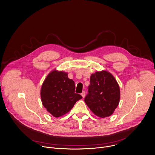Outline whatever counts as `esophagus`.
Listing matches in <instances>:
<instances>
[{"instance_id": "esophagus-1", "label": "esophagus", "mask_w": 155, "mask_h": 155, "mask_svg": "<svg viewBox=\"0 0 155 155\" xmlns=\"http://www.w3.org/2000/svg\"><path fill=\"white\" fill-rule=\"evenodd\" d=\"M81 95H82V97L83 98H84V97H85V91H83V92L81 93Z\"/></svg>"}]
</instances>
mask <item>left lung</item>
Listing matches in <instances>:
<instances>
[{
	"label": "left lung",
	"mask_w": 155,
	"mask_h": 155,
	"mask_svg": "<svg viewBox=\"0 0 155 155\" xmlns=\"http://www.w3.org/2000/svg\"><path fill=\"white\" fill-rule=\"evenodd\" d=\"M120 100V89L114 76L107 71H97L91 76L88 94L84 101L97 116H111Z\"/></svg>",
	"instance_id": "obj_1"
}]
</instances>
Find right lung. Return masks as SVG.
Returning <instances> with one entry per match:
<instances>
[{"label":"right lung","mask_w":155,"mask_h":155,"mask_svg":"<svg viewBox=\"0 0 155 155\" xmlns=\"http://www.w3.org/2000/svg\"><path fill=\"white\" fill-rule=\"evenodd\" d=\"M44 107L51 115L60 117L70 111L82 97L75 93L74 82L68 73L54 70L44 80L41 91Z\"/></svg>","instance_id":"obj_1"}]
</instances>
